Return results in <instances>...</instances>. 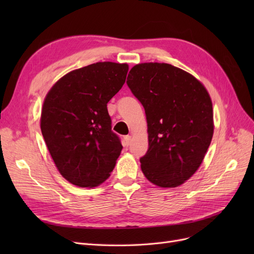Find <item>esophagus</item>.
Listing matches in <instances>:
<instances>
[{"instance_id":"esophagus-1","label":"esophagus","mask_w":254,"mask_h":254,"mask_svg":"<svg viewBox=\"0 0 254 254\" xmlns=\"http://www.w3.org/2000/svg\"><path fill=\"white\" fill-rule=\"evenodd\" d=\"M130 142H131V136L130 135L124 136V145L126 146V147H128V146L130 145Z\"/></svg>"}]
</instances>
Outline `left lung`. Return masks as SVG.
<instances>
[{"label": "left lung", "mask_w": 254, "mask_h": 254, "mask_svg": "<svg viewBox=\"0 0 254 254\" xmlns=\"http://www.w3.org/2000/svg\"><path fill=\"white\" fill-rule=\"evenodd\" d=\"M127 84L147 120L148 150L140 159L143 174L161 188L180 186L200 166L212 141L209 93L193 75L168 64L134 65Z\"/></svg>", "instance_id": "left-lung-1"}]
</instances>
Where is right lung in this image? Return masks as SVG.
I'll return each mask as SVG.
<instances>
[{"mask_svg":"<svg viewBox=\"0 0 254 254\" xmlns=\"http://www.w3.org/2000/svg\"><path fill=\"white\" fill-rule=\"evenodd\" d=\"M128 64L96 63L60 78L44 99L41 132L59 173L80 188L109 178L122 151L107 104L125 83Z\"/></svg>","mask_w":254,"mask_h":254,"instance_id":"right-lung-1","label":"right lung"}]
</instances>
